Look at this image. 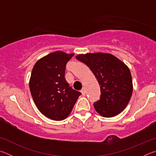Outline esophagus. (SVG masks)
<instances>
[{"instance_id": "1", "label": "esophagus", "mask_w": 156, "mask_h": 156, "mask_svg": "<svg viewBox=\"0 0 156 156\" xmlns=\"http://www.w3.org/2000/svg\"><path fill=\"white\" fill-rule=\"evenodd\" d=\"M80 92H81V93H82V95H83V96H85V90H84V88L81 89Z\"/></svg>"}]
</instances>
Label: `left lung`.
Masks as SVG:
<instances>
[{
    "label": "left lung",
    "mask_w": 156,
    "mask_h": 156,
    "mask_svg": "<svg viewBox=\"0 0 156 156\" xmlns=\"http://www.w3.org/2000/svg\"><path fill=\"white\" fill-rule=\"evenodd\" d=\"M76 58L90 68L100 85V100L94 104L96 112L106 118L119 114L127 106L133 92L127 66L113 55L105 53H89Z\"/></svg>",
    "instance_id": "obj_1"
}]
</instances>
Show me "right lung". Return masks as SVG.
Returning a JSON list of instances; mask_svg holds the SVG:
<instances>
[{
    "instance_id": "obj_1",
    "label": "right lung",
    "mask_w": 156,
    "mask_h": 156,
    "mask_svg": "<svg viewBox=\"0 0 156 156\" xmlns=\"http://www.w3.org/2000/svg\"><path fill=\"white\" fill-rule=\"evenodd\" d=\"M73 55L61 51L51 53L38 60L31 72L30 89L34 103L53 120H65L81 95L65 78L66 65Z\"/></svg>"
}]
</instances>
